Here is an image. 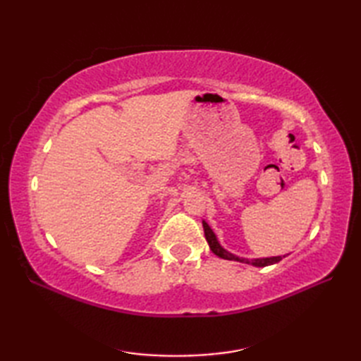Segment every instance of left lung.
<instances>
[{"instance_id": "8db88e82", "label": "left lung", "mask_w": 361, "mask_h": 361, "mask_svg": "<svg viewBox=\"0 0 361 361\" xmlns=\"http://www.w3.org/2000/svg\"><path fill=\"white\" fill-rule=\"evenodd\" d=\"M203 229H204V237L206 240L209 243V248L214 252V255L221 257V259H226V260H237V262H242V264H250V265H255V267H268V265H273V264H278L279 260H282V257L286 256H274V257H260V259H245V257H239L233 255V252L226 251L217 240V235L214 234V231L211 229V226L206 224L203 220Z\"/></svg>"}]
</instances>
